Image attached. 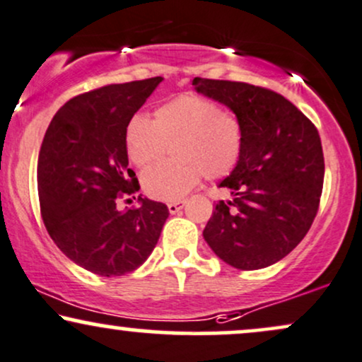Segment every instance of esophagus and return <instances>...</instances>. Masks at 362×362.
Wrapping results in <instances>:
<instances>
[{"label": "esophagus", "mask_w": 362, "mask_h": 362, "mask_svg": "<svg viewBox=\"0 0 362 362\" xmlns=\"http://www.w3.org/2000/svg\"><path fill=\"white\" fill-rule=\"evenodd\" d=\"M187 204V200H175V202H170L168 204V211L170 214H177L180 209H184V206Z\"/></svg>", "instance_id": "obj_1"}]
</instances>
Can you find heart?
<instances>
[{
	"instance_id": "heart-1",
	"label": "heart",
	"mask_w": 362,
	"mask_h": 362,
	"mask_svg": "<svg viewBox=\"0 0 362 362\" xmlns=\"http://www.w3.org/2000/svg\"><path fill=\"white\" fill-rule=\"evenodd\" d=\"M245 145L241 119L219 104L199 95H180L153 112V119L134 116L126 126L124 146L129 162L150 167L167 155L170 162L146 170L141 184L150 197L177 200L197 185L226 177L236 167Z\"/></svg>"
}]
</instances>
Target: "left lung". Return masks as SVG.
I'll return each instance as SVG.
<instances>
[{
    "label": "left lung",
    "instance_id": "8db88e82",
    "mask_svg": "<svg viewBox=\"0 0 362 362\" xmlns=\"http://www.w3.org/2000/svg\"><path fill=\"white\" fill-rule=\"evenodd\" d=\"M195 90L228 106L243 123L239 162L219 187L204 239L238 269H259L285 258L305 238L319 211L324 153L312 121L288 99L246 82L195 77Z\"/></svg>",
    "mask_w": 362,
    "mask_h": 362
}]
</instances>
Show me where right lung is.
<instances>
[{
	"instance_id": "right-lung-1",
	"label": "right lung",
	"mask_w": 362,
	"mask_h": 362,
	"mask_svg": "<svg viewBox=\"0 0 362 362\" xmlns=\"http://www.w3.org/2000/svg\"><path fill=\"white\" fill-rule=\"evenodd\" d=\"M163 77L104 86L76 95L52 119L38 155L43 224L59 250L87 272L121 276L145 263L168 207L150 199L119 211L139 190L128 168L124 133ZM134 199V197H133Z\"/></svg>"
}]
</instances>
